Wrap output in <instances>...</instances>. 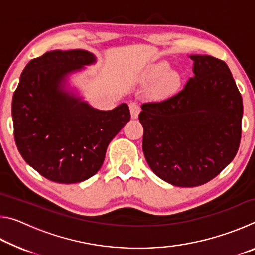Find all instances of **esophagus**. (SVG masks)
Returning a JSON list of instances; mask_svg holds the SVG:
<instances>
[{"instance_id":"34e87169","label":"esophagus","mask_w":255,"mask_h":255,"mask_svg":"<svg viewBox=\"0 0 255 255\" xmlns=\"http://www.w3.org/2000/svg\"><path fill=\"white\" fill-rule=\"evenodd\" d=\"M129 109H130L131 118L136 119L138 117V115H139V112H140V107L138 106L136 102H131L130 105H129Z\"/></svg>"}]
</instances>
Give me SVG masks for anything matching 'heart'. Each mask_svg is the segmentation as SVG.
<instances>
[{"label":"heart","mask_w":255,"mask_h":255,"mask_svg":"<svg viewBox=\"0 0 255 255\" xmlns=\"http://www.w3.org/2000/svg\"><path fill=\"white\" fill-rule=\"evenodd\" d=\"M170 65L166 62L155 64L148 71L147 79L150 81H158L156 85V93L164 96L173 91L180 83V76L175 72H169Z\"/></svg>","instance_id":"1"}]
</instances>
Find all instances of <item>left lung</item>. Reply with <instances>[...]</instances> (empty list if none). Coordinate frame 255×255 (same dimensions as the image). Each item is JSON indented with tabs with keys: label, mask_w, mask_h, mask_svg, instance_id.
<instances>
[{
	"label": "left lung",
	"mask_w": 255,
	"mask_h": 255,
	"mask_svg": "<svg viewBox=\"0 0 255 255\" xmlns=\"http://www.w3.org/2000/svg\"><path fill=\"white\" fill-rule=\"evenodd\" d=\"M195 76L182 90L141 105L143 152L158 178L198 187L217 176L239 150L243 101L230 68L208 55L190 56Z\"/></svg>",
	"instance_id": "left-lung-1"
}]
</instances>
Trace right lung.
<instances>
[{"label": "right lung", "mask_w": 255, "mask_h": 255, "mask_svg": "<svg viewBox=\"0 0 255 255\" xmlns=\"http://www.w3.org/2000/svg\"><path fill=\"white\" fill-rule=\"evenodd\" d=\"M94 60L82 49L47 51L27 64L14 91L16 147L32 169L53 182L77 183L96 174L108 145L130 120L126 103L100 111L60 90L65 75Z\"/></svg>", "instance_id": "add662e5"}]
</instances>
